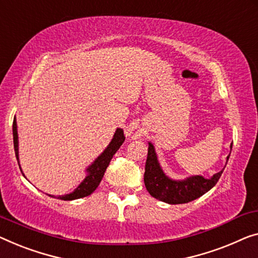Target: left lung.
Returning a JSON list of instances; mask_svg holds the SVG:
<instances>
[{
  "label": "left lung",
  "instance_id": "8db88e82",
  "mask_svg": "<svg viewBox=\"0 0 258 258\" xmlns=\"http://www.w3.org/2000/svg\"><path fill=\"white\" fill-rule=\"evenodd\" d=\"M230 145V151H232ZM229 155L227 156V161ZM226 161V164H227ZM225 169V168H224ZM214 174L211 178H205L201 175L190 176L184 179H172L164 174L161 168L155 148L152 142H148V155L146 161L144 180L146 189L152 197L167 204H185L202 197L217 184L224 171Z\"/></svg>",
  "mask_w": 258,
  "mask_h": 258
}]
</instances>
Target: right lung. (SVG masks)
I'll return each instance as SVG.
<instances>
[{"label": "right lung", "mask_w": 258, "mask_h": 258, "mask_svg": "<svg viewBox=\"0 0 258 258\" xmlns=\"http://www.w3.org/2000/svg\"><path fill=\"white\" fill-rule=\"evenodd\" d=\"M13 136H14L15 154H16L18 166L21 168V164H19V155H18V133H17L16 117L14 118V122H13ZM124 141H125L124 131H122V128H117L116 132L113 134L112 140H111L109 145H107V147L104 149V152H103L101 155H99L97 159H96L94 162H92L90 166L86 169L87 176L86 178L80 183V185L76 187L74 191L71 192V194L59 196V197L56 198L61 199V201H74V199L83 198L91 195L92 192L97 189V186L99 185V183H101L103 176H104V172L106 170L107 166H109L111 159H112V156L116 154L118 149L120 148V146L122 145V142ZM21 171H22V168H21ZM51 197H54V196H51Z\"/></svg>", "instance_id": "right-lung-1"}]
</instances>
